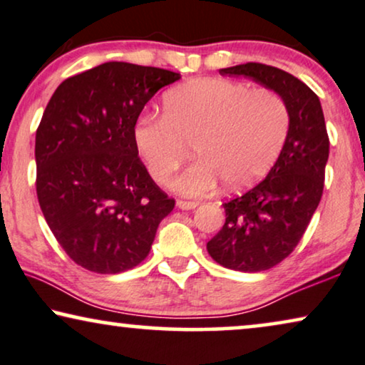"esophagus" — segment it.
<instances>
[{
	"mask_svg": "<svg viewBox=\"0 0 365 365\" xmlns=\"http://www.w3.org/2000/svg\"><path fill=\"white\" fill-rule=\"evenodd\" d=\"M178 207L179 209H184V211H186V209H194V207H197V201H184V199H178Z\"/></svg>",
	"mask_w": 365,
	"mask_h": 365,
	"instance_id": "obj_1",
	"label": "esophagus"
}]
</instances>
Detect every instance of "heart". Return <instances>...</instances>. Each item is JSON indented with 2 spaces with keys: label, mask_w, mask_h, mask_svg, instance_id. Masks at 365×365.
<instances>
[{
  "label": "heart",
  "mask_w": 365,
  "mask_h": 365,
  "mask_svg": "<svg viewBox=\"0 0 365 365\" xmlns=\"http://www.w3.org/2000/svg\"><path fill=\"white\" fill-rule=\"evenodd\" d=\"M289 129V108L271 88L219 78H199L169 89L163 114L144 113L133 138L154 181L166 184L189 156L197 159L174 182L199 196L219 179L229 189L249 186L267 173Z\"/></svg>",
  "instance_id": "1"
}]
</instances>
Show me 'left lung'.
Masks as SVG:
<instances>
[{
	"mask_svg": "<svg viewBox=\"0 0 365 365\" xmlns=\"http://www.w3.org/2000/svg\"><path fill=\"white\" fill-rule=\"evenodd\" d=\"M277 91L289 108L282 151L261 182L222 204L226 222L207 242L221 266L242 272L267 271L301 241L321 202L329 158V136L317 94L282 69L262 63L219 69Z\"/></svg>",
	"mask_w": 365,
	"mask_h": 365,
	"instance_id": "obj_1",
	"label": "left lung"
}]
</instances>
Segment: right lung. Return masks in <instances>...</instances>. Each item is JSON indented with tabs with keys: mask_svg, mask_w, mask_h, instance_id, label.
Segmentation results:
<instances>
[{
	"mask_svg": "<svg viewBox=\"0 0 365 365\" xmlns=\"http://www.w3.org/2000/svg\"><path fill=\"white\" fill-rule=\"evenodd\" d=\"M168 69L111 61L59 84L36 129V194L59 246L78 266L118 274L148 257L174 209L138 156L133 128Z\"/></svg>",
	"mask_w": 365,
	"mask_h": 365,
	"instance_id": "1",
	"label": "right lung"
}]
</instances>
